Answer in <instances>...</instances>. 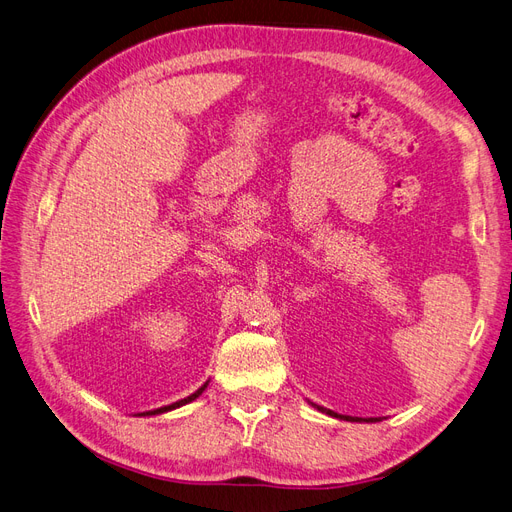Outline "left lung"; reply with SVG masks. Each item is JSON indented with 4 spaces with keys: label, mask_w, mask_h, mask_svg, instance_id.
Listing matches in <instances>:
<instances>
[{
    "label": "left lung",
    "mask_w": 512,
    "mask_h": 512,
    "mask_svg": "<svg viewBox=\"0 0 512 512\" xmlns=\"http://www.w3.org/2000/svg\"><path fill=\"white\" fill-rule=\"evenodd\" d=\"M308 404H310V406H315V408H317V410H321V412H325V415H329V417H336V419H342V421H353V423H374V421H381V419H376V417H349V415H340V412H334V410H329V408L317 406V404H312L310 400H308Z\"/></svg>",
    "instance_id": "obj_1"
}]
</instances>
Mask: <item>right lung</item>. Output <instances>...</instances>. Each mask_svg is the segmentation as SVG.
I'll return each mask as SVG.
<instances>
[{"label":"right lung","instance_id":"obj_1","mask_svg":"<svg viewBox=\"0 0 512 512\" xmlns=\"http://www.w3.org/2000/svg\"><path fill=\"white\" fill-rule=\"evenodd\" d=\"M206 387H208V381L197 389L195 393H191V395H187L185 400H178V402H174V404H168V406H161V408H155V410H146V412H138L136 417H153V415H163V412H170V410H174V408H180V406H185V404H189V402H193V400H197L200 398V395L206 391Z\"/></svg>","mask_w":512,"mask_h":512}]
</instances>
